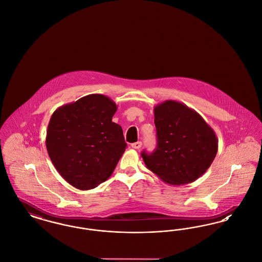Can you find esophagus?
<instances>
[{
	"mask_svg": "<svg viewBox=\"0 0 262 262\" xmlns=\"http://www.w3.org/2000/svg\"><path fill=\"white\" fill-rule=\"evenodd\" d=\"M141 145H142L141 141H137V142H135V143L132 144V147L135 148V149H139L141 147Z\"/></svg>",
	"mask_w": 262,
	"mask_h": 262,
	"instance_id": "obj_1",
	"label": "esophagus"
}]
</instances>
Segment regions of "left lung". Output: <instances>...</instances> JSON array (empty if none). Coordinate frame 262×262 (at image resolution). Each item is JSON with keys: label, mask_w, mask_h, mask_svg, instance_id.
<instances>
[{"label": "left lung", "mask_w": 262, "mask_h": 262, "mask_svg": "<svg viewBox=\"0 0 262 262\" xmlns=\"http://www.w3.org/2000/svg\"><path fill=\"white\" fill-rule=\"evenodd\" d=\"M157 147L142 151L147 169L163 182L181 186L194 182L210 167L218 139L200 114L187 105L167 100L155 106Z\"/></svg>", "instance_id": "obj_1"}]
</instances>
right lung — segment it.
Returning a JSON list of instances; mask_svg holds the SVG:
<instances>
[{
  "label": "right lung",
  "instance_id": "obj_1",
  "mask_svg": "<svg viewBox=\"0 0 262 262\" xmlns=\"http://www.w3.org/2000/svg\"><path fill=\"white\" fill-rule=\"evenodd\" d=\"M117 108L109 97L90 94L53 113L46 147L59 174L73 187H98L110 178L124 154L122 126L112 122Z\"/></svg>",
  "mask_w": 262,
  "mask_h": 262
}]
</instances>
